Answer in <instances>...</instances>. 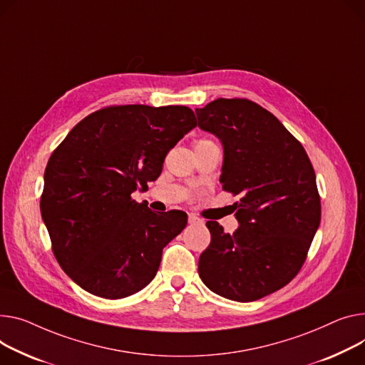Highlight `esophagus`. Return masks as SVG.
I'll return each mask as SVG.
<instances>
[{
  "label": "esophagus",
  "mask_w": 365,
  "mask_h": 365,
  "mask_svg": "<svg viewBox=\"0 0 365 365\" xmlns=\"http://www.w3.org/2000/svg\"><path fill=\"white\" fill-rule=\"evenodd\" d=\"M187 222H189V225H193V223H198V222H200V218H198L197 215H193V214H189V217H187Z\"/></svg>",
  "instance_id": "34e87169"
}]
</instances>
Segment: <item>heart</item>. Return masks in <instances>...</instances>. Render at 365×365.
I'll use <instances>...</instances> for the list:
<instances>
[{
	"label": "heart",
	"mask_w": 365,
	"mask_h": 365,
	"mask_svg": "<svg viewBox=\"0 0 365 365\" xmlns=\"http://www.w3.org/2000/svg\"><path fill=\"white\" fill-rule=\"evenodd\" d=\"M200 142H210V140H200Z\"/></svg>",
	"instance_id": "obj_1"
}]
</instances>
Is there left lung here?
<instances>
[{
    "mask_svg": "<svg viewBox=\"0 0 365 365\" xmlns=\"http://www.w3.org/2000/svg\"><path fill=\"white\" fill-rule=\"evenodd\" d=\"M195 113L200 129L223 145V189L240 197L233 235L207 222L211 242L198 273L217 295L257 301L286 286L307 258L322 218L314 168L302 145L250 100L218 98Z\"/></svg>",
    "mask_w": 365,
    "mask_h": 365,
    "instance_id": "8db88e82",
    "label": "left lung"
}]
</instances>
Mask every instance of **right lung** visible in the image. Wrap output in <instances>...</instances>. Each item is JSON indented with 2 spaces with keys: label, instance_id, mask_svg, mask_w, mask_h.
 <instances>
[{
  "label": "right lung",
  "instance_id": "add662e5",
  "mask_svg": "<svg viewBox=\"0 0 365 365\" xmlns=\"http://www.w3.org/2000/svg\"><path fill=\"white\" fill-rule=\"evenodd\" d=\"M197 120L185 106H114L73 128L48 160L42 220L66 274L106 299L130 297L157 274L187 215L132 200L161 175L167 153Z\"/></svg>",
  "mask_w": 365,
  "mask_h": 365
}]
</instances>
